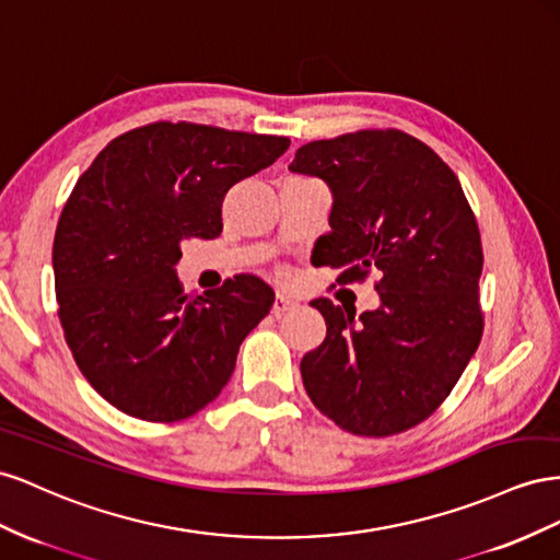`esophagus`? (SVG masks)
Returning a JSON list of instances; mask_svg holds the SVG:
<instances>
[{
	"label": "esophagus",
	"instance_id": "1",
	"mask_svg": "<svg viewBox=\"0 0 560 560\" xmlns=\"http://www.w3.org/2000/svg\"><path fill=\"white\" fill-rule=\"evenodd\" d=\"M295 307H298V300H293V298H289V295H283V293H277V300H275V305H271V312H275L277 316H281V314L291 312V310H295Z\"/></svg>",
	"mask_w": 560,
	"mask_h": 560
}]
</instances>
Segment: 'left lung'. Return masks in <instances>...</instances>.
Instances as JSON below:
<instances>
[{"mask_svg":"<svg viewBox=\"0 0 560 560\" xmlns=\"http://www.w3.org/2000/svg\"><path fill=\"white\" fill-rule=\"evenodd\" d=\"M293 173L332 191L330 232L318 238L338 281L377 271L380 307L357 322L328 298L312 300L326 340L302 357L312 404L357 436L420 424L451 394L481 342V234L457 175L404 131H357L295 152Z\"/></svg>","mask_w":560,"mask_h":560,"instance_id":"8db88e82","label":"left lung"}]
</instances>
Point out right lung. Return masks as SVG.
Here are the masks:
<instances>
[{"label":"right lung","mask_w":560,"mask_h":560,"mask_svg":"<svg viewBox=\"0 0 560 560\" xmlns=\"http://www.w3.org/2000/svg\"><path fill=\"white\" fill-rule=\"evenodd\" d=\"M283 136L154 121L107 142L77 180L54 238L58 318L79 371L117 410L178 422L232 377L275 291L238 275L185 295V238L222 232L232 185L289 150Z\"/></svg>","instance_id":"1"}]
</instances>
